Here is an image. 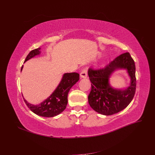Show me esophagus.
<instances>
[{
	"mask_svg": "<svg viewBox=\"0 0 155 155\" xmlns=\"http://www.w3.org/2000/svg\"><path fill=\"white\" fill-rule=\"evenodd\" d=\"M80 76L82 78H86L87 77V68H85L80 73Z\"/></svg>",
	"mask_w": 155,
	"mask_h": 155,
	"instance_id": "obj_1",
	"label": "esophagus"
}]
</instances>
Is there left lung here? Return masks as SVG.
Segmentation results:
<instances>
[{"label": "left lung", "instance_id": "left-lung-1", "mask_svg": "<svg viewBox=\"0 0 155 155\" xmlns=\"http://www.w3.org/2000/svg\"><path fill=\"white\" fill-rule=\"evenodd\" d=\"M118 68L128 70L131 77V85L125 90H116L109 85L108 78ZM135 63L129 52L121 54L102 68L88 69V74L92 83L91 91L88 96L90 106L96 112L109 116L118 113L129 105L133 100L137 87Z\"/></svg>", "mask_w": 155, "mask_h": 155}]
</instances>
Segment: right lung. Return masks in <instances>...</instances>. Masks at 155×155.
<instances>
[{
	"instance_id": "right-lung-1",
	"label": "right lung",
	"mask_w": 155,
	"mask_h": 155,
	"mask_svg": "<svg viewBox=\"0 0 155 155\" xmlns=\"http://www.w3.org/2000/svg\"><path fill=\"white\" fill-rule=\"evenodd\" d=\"M40 48L31 50L27 55L25 62L34 56L40 54ZM22 67L21 68V70ZM79 79V74L76 72L67 73L63 77L59 85L55 91L47 99L39 105H34L29 104L23 97L26 105L37 115L43 117H54L59 114L66 109L68 103V94L72 87Z\"/></svg>"
}]
</instances>
